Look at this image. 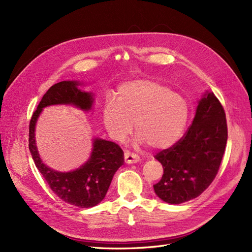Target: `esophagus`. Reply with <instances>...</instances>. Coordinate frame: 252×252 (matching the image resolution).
<instances>
[{
	"instance_id": "obj_1",
	"label": "esophagus",
	"mask_w": 252,
	"mask_h": 252,
	"mask_svg": "<svg viewBox=\"0 0 252 252\" xmlns=\"http://www.w3.org/2000/svg\"><path fill=\"white\" fill-rule=\"evenodd\" d=\"M124 158H125V162L127 164H132V163H136L140 161V157L138 155L132 154V152H130V151H125Z\"/></svg>"
}]
</instances>
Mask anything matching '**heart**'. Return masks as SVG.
I'll list each match as a JSON object with an SVG mask.
<instances>
[{"label": "heart", "instance_id": "obj_1", "mask_svg": "<svg viewBox=\"0 0 252 252\" xmlns=\"http://www.w3.org/2000/svg\"><path fill=\"white\" fill-rule=\"evenodd\" d=\"M103 123L111 138L123 142L132 131L136 141L151 148L171 147L182 136L189 118L184 96L158 81H128L118 88L117 100L107 95L103 105Z\"/></svg>", "mask_w": 252, "mask_h": 252}]
</instances>
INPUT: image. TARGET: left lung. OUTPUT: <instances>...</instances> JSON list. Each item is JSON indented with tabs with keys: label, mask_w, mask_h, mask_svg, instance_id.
<instances>
[{
	"label": "left lung",
	"mask_w": 252,
	"mask_h": 252,
	"mask_svg": "<svg viewBox=\"0 0 252 252\" xmlns=\"http://www.w3.org/2000/svg\"><path fill=\"white\" fill-rule=\"evenodd\" d=\"M227 138L222 104L213 93L205 94L185 134L155 156L164 169L161 181L154 185L159 199L181 204L202 194L217 177Z\"/></svg>",
	"instance_id": "8db88e82"
}]
</instances>
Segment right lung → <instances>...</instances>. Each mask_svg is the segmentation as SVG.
<instances>
[{"label":"right lung","mask_w":252,"mask_h":252,"mask_svg":"<svg viewBox=\"0 0 252 252\" xmlns=\"http://www.w3.org/2000/svg\"><path fill=\"white\" fill-rule=\"evenodd\" d=\"M77 85V82H60L51 86L43 95L29 123V150L36 168L61 200L80 208H90L102 202L114 173L124 163V152L119 145L96 139L93 154L85 164L74 171L59 172L42 163L34 141L35 122L46 106L72 104L84 110L91 108V94L81 91Z\"/></svg>","instance_id":"right-lung-1"}]
</instances>
